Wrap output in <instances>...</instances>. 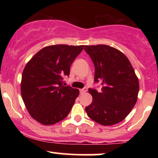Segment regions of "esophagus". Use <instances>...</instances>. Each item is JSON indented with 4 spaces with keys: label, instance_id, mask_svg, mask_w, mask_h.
Returning <instances> with one entry per match:
<instances>
[{
    "label": "esophagus",
    "instance_id": "1",
    "mask_svg": "<svg viewBox=\"0 0 158 158\" xmlns=\"http://www.w3.org/2000/svg\"><path fill=\"white\" fill-rule=\"evenodd\" d=\"M86 91H87V88H84L83 89H80V93L81 94H84Z\"/></svg>",
    "mask_w": 158,
    "mask_h": 158
}]
</instances>
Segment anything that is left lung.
I'll return each instance as SVG.
<instances>
[{"mask_svg": "<svg viewBox=\"0 0 158 158\" xmlns=\"http://www.w3.org/2000/svg\"><path fill=\"white\" fill-rule=\"evenodd\" d=\"M85 50L95 66V82L101 91L88 89L93 101L85 108L90 119L102 126L123 121L135 106L139 92L138 78L122 52L106 44L85 45Z\"/></svg>", "mask_w": 158, "mask_h": 158, "instance_id": "left-lung-1", "label": "left lung"}]
</instances>
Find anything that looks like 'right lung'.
<instances>
[{
    "label": "right lung",
    "mask_w": 158,
    "mask_h": 158,
    "mask_svg": "<svg viewBox=\"0 0 158 158\" xmlns=\"http://www.w3.org/2000/svg\"><path fill=\"white\" fill-rule=\"evenodd\" d=\"M84 45L56 44L40 50L27 63L21 82V96L30 116L45 126L60 122L70 113L79 89L64 86V77Z\"/></svg>",
    "instance_id": "right-lung-1"
}]
</instances>
